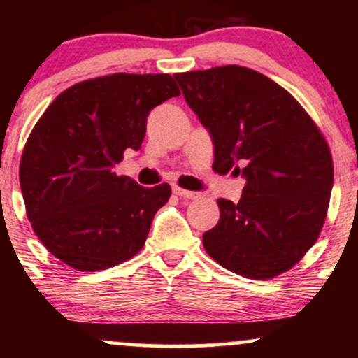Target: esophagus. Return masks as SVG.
<instances>
[{"label":"esophagus","instance_id":"34e87169","mask_svg":"<svg viewBox=\"0 0 358 358\" xmlns=\"http://www.w3.org/2000/svg\"><path fill=\"white\" fill-rule=\"evenodd\" d=\"M173 193L175 195L182 196V199H196V196H199V193L196 192L185 190V188H180V187H173Z\"/></svg>","mask_w":358,"mask_h":358}]
</instances>
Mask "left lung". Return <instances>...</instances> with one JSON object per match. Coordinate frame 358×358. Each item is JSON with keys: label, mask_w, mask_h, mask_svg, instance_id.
<instances>
[{"label": "left lung", "mask_w": 358, "mask_h": 358, "mask_svg": "<svg viewBox=\"0 0 358 358\" xmlns=\"http://www.w3.org/2000/svg\"><path fill=\"white\" fill-rule=\"evenodd\" d=\"M213 143V170L245 178L237 203L219 199L220 219L203 248L222 268L249 279L285 273L324 224L334 163L299 102L252 69L224 65L175 73Z\"/></svg>", "instance_id": "left-lung-1"}]
</instances>
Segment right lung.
<instances>
[{"mask_svg":"<svg viewBox=\"0 0 358 358\" xmlns=\"http://www.w3.org/2000/svg\"><path fill=\"white\" fill-rule=\"evenodd\" d=\"M176 96L168 73H113L48 106L20 162L28 220L48 252L77 271H101L141 250L171 188H145L113 168L127 148H141L150 110Z\"/></svg>","mask_w":358,"mask_h":358,"instance_id":"right-lung-1","label":"right lung"}]
</instances>
